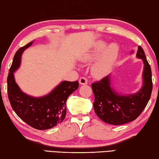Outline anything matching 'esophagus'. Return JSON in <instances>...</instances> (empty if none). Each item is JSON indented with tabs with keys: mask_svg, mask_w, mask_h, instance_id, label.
Masks as SVG:
<instances>
[{
	"mask_svg": "<svg viewBox=\"0 0 159 159\" xmlns=\"http://www.w3.org/2000/svg\"><path fill=\"white\" fill-rule=\"evenodd\" d=\"M79 83L80 85H86V84H88V79L85 77H81L79 79Z\"/></svg>",
	"mask_w": 159,
	"mask_h": 159,
	"instance_id": "34e87169",
	"label": "esophagus"
}]
</instances>
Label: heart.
I'll return each instance as SVG.
<instances>
[{
	"instance_id": "1",
	"label": "heart",
	"mask_w": 159,
	"mask_h": 159,
	"mask_svg": "<svg viewBox=\"0 0 159 159\" xmlns=\"http://www.w3.org/2000/svg\"><path fill=\"white\" fill-rule=\"evenodd\" d=\"M105 47V43H100L93 50L84 55L81 61L83 62H88L92 60L103 50ZM118 54H119V48L116 44L111 43L108 45L102 52L101 57L93 65L92 67L93 76L97 79H101L106 76L116 61Z\"/></svg>"
}]
</instances>
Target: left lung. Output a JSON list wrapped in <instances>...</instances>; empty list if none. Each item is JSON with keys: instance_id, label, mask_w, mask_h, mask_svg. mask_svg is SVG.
<instances>
[{"instance_id": "8db88e82", "label": "left lung", "mask_w": 159, "mask_h": 159, "mask_svg": "<svg viewBox=\"0 0 159 159\" xmlns=\"http://www.w3.org/2000/svg\"><path fill=\"white\" fill-rule=\"evenodd\" d=\"M136 57L141 59L144 64L143 86L136 93L123 95L117 92L111 86V74L92 84L94 111L105 123L119 125L131 122L141 114L150 100L152 90V71L141 46L138 47Z\"/></svg>"}]
</instances>
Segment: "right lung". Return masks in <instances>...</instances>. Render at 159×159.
Returning a JSON list of instances; mask_svg holds the SVG:
<instances>
[{"label": "right lung", "instance_id": "obj_1", "mask_svg": "<svg viewBox=\"0 0 159 159\" xmlns=\"http://www.w3.org/2000/svg\"><path fill=\"white\" fill-rule=\"evenodd\" d=\"M34 41L20 48L14 55L7 77V94L11 107L20 119L34 128L44 130L58 125L64 120L67 98L79 88V84L77 80H64L49 94L40 97H34L22 91L15 81L14 73L20 67L23 52Z\"/></svg>", "mask_w": 159, "mask_h": 159}]
</instances>
